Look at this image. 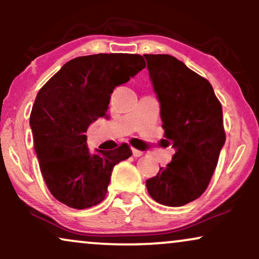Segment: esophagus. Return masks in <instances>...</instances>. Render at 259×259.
<instances>
[{
  "mask_svg": "<svg viewBox=\"0 0 259 259\" xmlns=\"http://www.w3.org/2000/svg\"><path fill=\"white\" fill-rule=\"evenodd\" d=\"M142 154H144V152H141V151L136 150V148H133V156L134 157H141Z\"/></svg>",
  "mask_w": 259,
  "mask_h": 259,
  "instance_id": "1",
  "label": "esophagus"
}]
</instances>
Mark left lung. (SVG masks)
<instances>
[{
    "label": "left lung",
    "mask_w": 259,
    "mask_h": 259,
    "mask_svg": "<svg viewBox=\"0 0 259 259\" xmlns=\"http://www.w3.org/2000/svg\"><path fill=\"white\" fill-rule=\"evenodd\" d=\"M160 103L171 162L146 180L154 201L180 207L206 191L225 144L222 105L209 81L169 55H144Z\"/></svg>",
    "instance_id": "8db88e82"
}]
</instances>
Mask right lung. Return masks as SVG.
<instances>
[{"instance_id": "right-lung-1", "label": "right lung", "mask_w": 259, "mask_h": 259, "mask_svg": "<svg viewBox=\"0 0 259 259\" xmlns=\"http://www.w3.org/2000/svg\"><path fill=\"white\" fill-rule=\"evenodd\" d=\"M140 55L99 53L67 62L38 91L30 114L34 146L53 197L85 209L103 201L115 164L132 156L129 145L91 153L85 133L107 117L115 86L145 68Z\"/></svg>"}]
</instances>
